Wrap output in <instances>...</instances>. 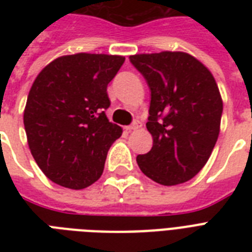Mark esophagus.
Here are the masks:
<instances>
[{
	"mask_svg": "<svg viewBox=\"0 0 252 252\" xmlns=\"http://www.w3.org/2000/svg\"><path fill=\"white\" fill-rule=\"evenodd\" d=\"M140 126H141V123H140V122H134L133 124H132V126H126V129L128 130V132H132V130L138 129Z\"/></svg>",
	"mask_w": 252,
	"mask_h": 252,
	"instance_id": "esophagus-1",
	"label": "esophagus"
}]
</instances>
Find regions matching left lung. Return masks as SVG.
<instances>
[{
    "mask_svg": "<svg viewBox=\"0 0 252 252\" xmlns=\"http://www.w3.org/2000/svg\"><path fill=\"white\" fill-rule=\"evenodd\" d=\"M152 91L146 128L149 153L137 156L148 178L162 186L192 179L205 166L220 134L222 98L211 70L186 52L129 56Z\"/></svg>",
    "mask_w": 252,
    "mask_h": 252,
    "instance_id": "obj_1",
    "label": "left lung"
}]
</instances>
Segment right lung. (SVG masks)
<instances>
[{
    "instance_id": "right-lung-1",
    "label": "right lung",
    "mask_w": 252,
    "mask_h": 252,
    "mask_svg": "<svg viewBox=\"0 0 252 252\" xmlns=\"http://www.w3.org/2000/svg\"><path fill=\"white\" fill-rule=\"evenodd\" d=\"M124 60L104 53L65 55L33 81L23 123L33 159L53 183L82 189L102 175L107 152L123 133L104 111L107 85Z\"/></svg>"
}]
</instances>
